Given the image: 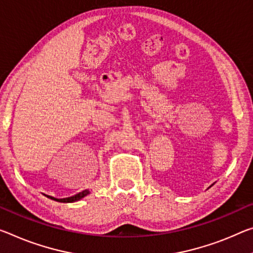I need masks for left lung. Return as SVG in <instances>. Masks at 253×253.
<instances>
[{"label":"left lung","mask_w":253,"mask_h":253,"mask_svg":"<svg viewBox=\"0 0 253 253\" xmlns=\"http://www.w3.org/2000/svg\"><path fill=\"white\" fill-rule=\"evenodd\" d=\"M211 186H213V184H211Z\"/></svg>","instance_id":"8db88e82"}]
</instances>
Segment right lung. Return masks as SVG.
<instances>
[{
  "instance_id": "add662e5",
  "label": "right lung",
  "mask_w": 253,
  "mask_h": 253,
  "mask_svg": "<svg viewBox=\"0 0 253 253\" xmlns=\"http://www.w3.org/2000/svg\"><path fill=\"white\" fill-rule=\"evenodd\" d=\"M89 194H90L89 190H83L81 192H79V194L72 196V197H67V198L58 199V198L51 197V196H47V197L50 198V199H53V200H56V202H59V203H73V202H78V200L84 198V197H85V196H87Z\"/></svg>"
}]
</instances>
